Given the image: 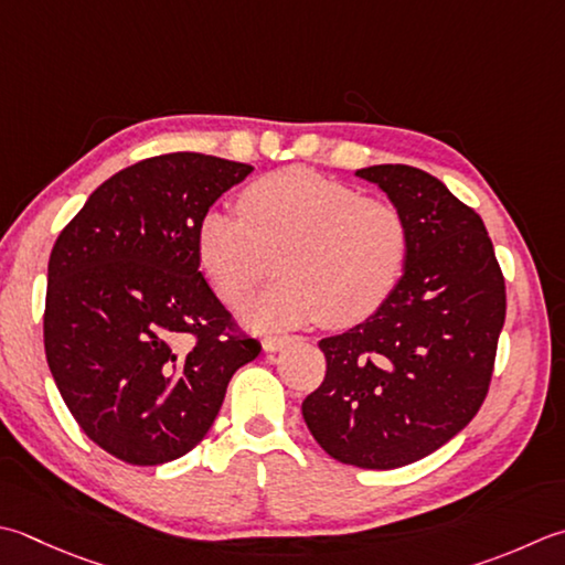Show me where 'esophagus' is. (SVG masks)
Wrapping results in <instances>:
<instances>
[{
    "label": "esophagus",
    "mask_w": 565,
    "mask_h": 565,
    "mask_svg": "<svg viewBox=\"0 0 565 565\" xmlns=\"http://www.w3.org/2000/svg\"><path fill=\"white\" fill-rule=\"evenodd\" d=\"M286 342H289V338H279V335H267L262 340V348L264 352H279Z\"/></svg>",
    "instance_id": "esophagus-1"
}]
</instances>
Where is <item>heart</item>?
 <instances>
[{
	"label": "heart",
	"mask_w": 565,
	"mask_h": 565,
	"mask_svg": "<svg viewBox=\"0 0 565 565\" xmlns=\"http://www.w3.org/2000/svg\"><path fill=\"white\" fill-rule=\"evenodd\" d=\"M195 254L215 294L242 303L271 269L284 274L245 306L259 328L323 320L350 328L392 296L408 254L402 210L382 198L303 166L252 181L239 215L207 210L195 230Z\"/></svg>",
	"instance_id": "obj_1"
}]
</instances>
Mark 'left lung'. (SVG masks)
<instances>
[{
    "label": "left lung",
    "instance_id": "8db88e82",
    "mask_svg": "<svg viewBox=\"0 0 565 565\" xmlns=\"http://www.w3.org/2000/svg\"><path fill=\"white\" fill-rule=\"evenodd\" d=\"M402 210L408 254L392 296L323 338L326 380L303 418L330 458L392 470L426 458L478 414L504 326V279L482 217L404 163L358 169Z\"/></svg>",
    "mask_w": 565,
    "mask_h": 565
}]
</instances>
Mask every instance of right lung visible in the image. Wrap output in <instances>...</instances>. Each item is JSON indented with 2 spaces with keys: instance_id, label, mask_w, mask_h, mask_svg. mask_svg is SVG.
I'll return each instance as SVG.
<instances>
[{
  "instance_id": "right-lung-1",
  "label": "right lung",
  "mask_w": 565,
  "mask_h": 565,
  "mask_svg": "<svg viewBox=\"0 0 565 565\" xmlns=\"http://www.w3.org/2000/svg\"><path fill=\"white\" fill-rule=\"evenodd\" d=\"M247 163L163 153L95 188L49 259L43 345L85 436L131 466L201 444L259 355L201 274L195 230Z\"/></svg>"
}]
</instances>
